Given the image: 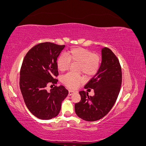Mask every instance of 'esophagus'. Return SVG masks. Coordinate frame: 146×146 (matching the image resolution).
I'll return each mask as SVG.
<instances>
[{"instance_id": "1", "label": "esophagus", "mask_w": 146, "mask_h": 146, "mask_svg": "<svg viewBox=\"0 0 146 146\" xmlns=\"http://www.w3.org/2000/svg\"><path fill=\"white\" fill-rule=\"evenodd\" d=\"M76 92V91H74V90H69V94H68V95H69V96H71V95H72L73 94H74Z\"/></svg>"}]
</instances>
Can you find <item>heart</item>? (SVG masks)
I'll return each instance as SVG.
<instances>
[{"label": "heart", "instance_id": "1", "mask_svg": "<svg viewBox=\"0 0 146 146\" xmlns=\"http://www.w3.org/2000/svg\"><path fill=\"white\" fill-rule=\"evenodd\" d=\"M70 63L80 64V72L87 76H94L98 72L100 66V58L98 54L82 47L74 48L60 56L57 60L56 65L61 72L68 70ZM63 83L67 86L76 88L83 82L80 76L68 73L62 78Z\"/></svg>", "mask_w": 146, "mask_h": 146}]
</instances>
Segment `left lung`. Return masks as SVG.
I'll return each instance as SVG.
<instances>
[{
    "instance_id": "1",
    "label": "left lung",
    "mask_w": 146,
    "mask_h": 146,
    "mask_svg": "<svg viewBox=\"0 0 146 146\" xmlns=\"http://www.w3.org/2000/svg\"><path fill=\"white\" fill-rule=\"evenodd\" d=\"M121 83L122 70L119 60L110 48H102L99 70L84 87L93 89L94 95L89 96L85 91L79 92L81 100L75 104L77 115L86 121H96L104 117L115 104Z\"/></svg>"
}]
</instances>
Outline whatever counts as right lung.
I'll return each instance as SVG.
<instances>
[{
  "mask_svg": "<svg viewBox=\"0 0 146 146\" xmlns=\"http://www.w3.org/2000/svg\"><path fill=\"white\" fill-rule=\"evenodd\" d=\"M64 45L46 42L33 47L25 56L20 71L19 85L24 102L36 117L47 120L59 114L61 102L68 94L66 88L54 86L48 92L46 87L55 85L58 75L56 60Z\"/></svg>",
  "mask_w": 146,
  "mask_h": 146,
  "instance_id": "1",
  "label": "right lung"
}]
</instances>
